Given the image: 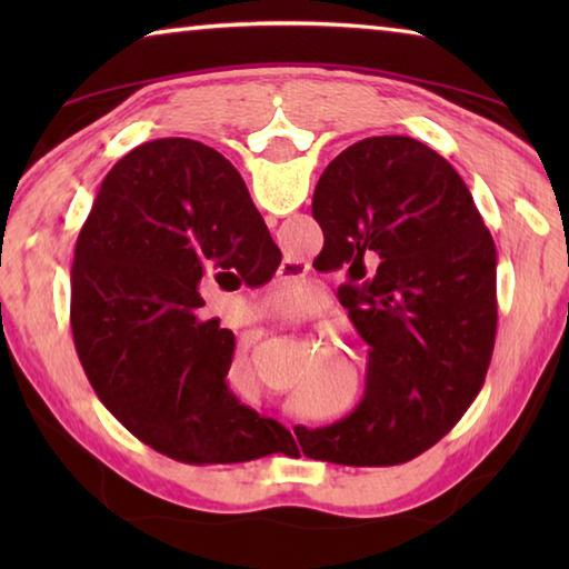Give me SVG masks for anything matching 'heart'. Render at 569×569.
Masks as SVG:
<instances>
[{
	"mask_svg": "<svg viewBox=\"0 0 569 569\" xmlns=\"http://www.w3.org/2000/svg\"><path fill=\"white\" fill-rule=\"evenodd\" d=\"M306 293L308 286L298 278H291V281H283L281 286L273 291V303L281 308L283 313H301L306 308Z\"/></svg>",
	"mask_w": 569,
	"mask_h": 569,
	"instance_id": "heart-1",
	"label": "heart"
}]
</instances>
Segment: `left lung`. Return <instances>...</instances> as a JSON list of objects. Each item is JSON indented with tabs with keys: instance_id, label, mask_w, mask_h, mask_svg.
Returning <instances> with one entry per match:
<instances>
[{
	"instance_id": "left-lung-1",
	"label": "left lung",
	"mask_w": 569,
	"mask_h": 569,
	"mask_svg": "<svg viewBox=\"0 0 569 569\" xmlns=\"http://www.w3.org/2000/svg\"><path fill=\"white\" fill-rule=\"evenodd\" d=\"M311 210L323 250L349 271L341 303L369 343V366L359 407L329 427H298V445L333 465H403L435 447L485 383L495 240L459 172L403 134L366 138L333 158Z\"/></svg>"
}]
</instances>
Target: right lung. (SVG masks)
I'll return each instance as SVG.
<instances>
[{"label": "right lung", "instance_id": "add662e5", "mask_svg": "<svg viewBox=\"0 0 569 569\" xmlns=\"http://www.w3.org/2000/svg\"><path fill=\"white\" fill-rule=\"evenodd\" d=\"M278 263L243 178L203 142L152 140L108 172L77 238L70 323L94 393L142 445L186 465L293 445L228 389L236 336L198 311L210 278L266 283Z\"/></svg>", "mask_w": 569, "mask_h": 569}]
</instances>
